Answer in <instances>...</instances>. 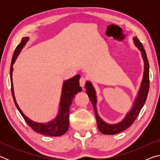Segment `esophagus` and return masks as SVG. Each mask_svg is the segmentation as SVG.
<instances>
[{
	"mask_svg": "<svg viewBox=\"0 0 160 160\" xmlns=\"http://www.w3.org/2000/svg\"><path fill=\"white\" fill-rule=\"evenodd\" d=\"M87 82V79L85 78H81L80 79V85L83 88Z\"/></svg>",
	"mask_w": 160,
	"mask_h": 160,
	"instance_id": "1",
	"label": "esophagus"
}]
</instances>
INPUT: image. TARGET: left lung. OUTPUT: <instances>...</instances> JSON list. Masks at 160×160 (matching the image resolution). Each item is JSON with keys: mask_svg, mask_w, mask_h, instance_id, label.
Returning a JSON list of instances; mask_svg holds the SVG:
<instances>
[{"mask_svg": "<svg viewBox=\"0 0 160 160\" xmlns=\"http://www.w3.org/2000/svg\"><path fill=\"white\" fill-rule=\"evenodd\" d=\"M134 43L136 47L138 48V49L141 51L142 56L144 61V75H143V79L141 83V87L139 90L138 94L136 99L133 104L132 109L131 110L128 114L126 115L125 118L120 123L116 124H108L105 123L102 119L99 117L98 113L97 112L96 104H97V98H96V93L94 91V89L92 85L91 82H87L85 85L86 92L89 96L92 104L93 105L94 113H95L97 126L99 131L103 134L105 135H114L118 133L121 131H124L126 128H129L132 123H134L135 119L139 115L140 110L144 106L146 99L149 92V88H150V75H149V63L148 59L147 57V54H146L145 50L142 43L139 41V39L137 37H135Z\"/></svg>", "mask_w": 160, "mask_h": 160, "instance_id": "obj_1", "label": "left lung"}]
</instances>
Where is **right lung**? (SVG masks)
<instances>
[{
    "label": "right lung",
    "instance_id": "obj_1",
    "mask_svg": "<svg viewBox=\"0 0 160 160\" xmlns=\"http://www.w3.org/2000/svg\"><path fill=\"white\" fill-rule=\"evenodd\" d=\"M28 37H24L22 39V41L16 47L15 52L13 53L11 65H10V82H11V92L13 100H14L15 104L19 112L22 116L25 119L26 123L28 124L30 128L37 132L43 134L44 135H48V136H61L66 132L69 127V113H70V106L72 104V100L73 99L74 96L78 92L82 91V88L80 86L79 80L80 78V75H75V77L65 81L63 86V90H62L61 99L60 102V110L58 116H56L55 119L52 121L48 122V123H37L31 121L22 112L20 107L16 102L15 98L14 91H13V85H12V75L13 68L12 66L17 58L18 54L26 44L27 42L28 41Z\"/></svg>",
    "mask_w": 160,
    "mask_h": 160
}]
</instances>
